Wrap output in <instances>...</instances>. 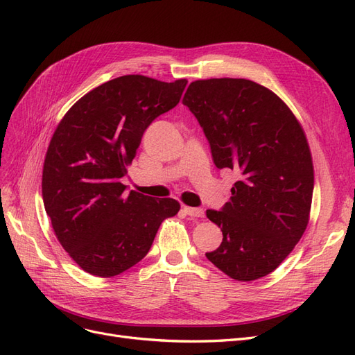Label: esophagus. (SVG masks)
Here are the masks:
<instances>
[{"label":"esophagus","mask_w":355,"mask_h":355,"mask_svg":"<svg viewBox=\"0 0 355 355\" xmlns=\"http://www.w3.org/2000/svg\"><path fill=\"white\" fill-rule=\"evenodd\" d=\"M182 210H184L185 214H188V216H191V218H202L204 216V211L201 209H197V207L184 206V207H182Z\"/></svg>","instance_id":"1"}]
</instances>
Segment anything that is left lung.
Returning <instances> with one entry per match:
<instances>
[{"instance_id": "left-lung-1", "label": "left lung", "mask_w": 355, "mask_h": 355, "mask_svg": "<svg viewBox=\"0 0 355 355\" xmlns=\"http://www.w3.org/2000/svg\"><path fill=\"white\" fill-rule=\"evenodd\" d=\"M182 102L202 127L216 167L239 175L223 209L206 211L223 235L207 259L234 280H259L308 227L314 166L304 128L272 90L244 78L192 81Z\"/></svg>"}]
</instances>
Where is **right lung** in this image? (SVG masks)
I'll return each instance as SVG.
<instances>
[{"label":"right lung","mask_w":355,"mask_h":355,"mask_svg":"<svg viewBox=\"0 0 355 355\" xmlns=\"http://www.w3.org/2000/svg\"><path fill=\"white\" fill-rule=\"evenodd\" d=\"M187 80L123 75L101 84L63 115L42 167V201L59 243L96 277H115L142 261L173 198L125 192L121 178L144 132L179 103Z\"/></svg>","instance_id":"obj_1"}]
</instances>
